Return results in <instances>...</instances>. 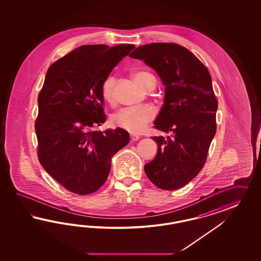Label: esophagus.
<instances>
[{
	"mask_svg": "<svg viewBox=\"0 0 261 261\" xmlns=\"http://www.w3.org/2000/svg\"><path fill=\"white\" fill-rule=\"evenodd\" d=\"M130 139H131L132 142H136V141H138L140 139V137L138 135L131 134L130 135Z\"/></svg>",
	"mask_w": 261,
	"mask_h": 261,
	"instance_id": "1",
	"label": "esophagus"
}]
</instances>
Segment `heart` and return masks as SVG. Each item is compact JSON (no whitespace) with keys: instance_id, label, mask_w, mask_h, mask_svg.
Here are the masks:
<instances>
[{"instance_id":"obj_1","label":"heart","mask_w":261,"mask_h":261,"mask_svg":"<svg viewBox=\"0 0 261 261\" xmlns=\"http://www.w3.org/2000/svg\"><path fill=\"white\" fill-rule=\"evenodd\" d=\"M135 81L143 88L148 90L156 86V79L148 71H137L134 73ZM116 77L109 75L104 79L101 84V96L103 100L113 104L115 101L114 88ZM155 117V110L150 105H142L137 108H123L111 118V123L115 127L123 129L132 134H139L147 126Z\"/></svg>"}]
</instances>
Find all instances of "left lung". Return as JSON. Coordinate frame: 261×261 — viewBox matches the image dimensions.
<instances>
[{
    "label": "left lung",
    "mask_w": 261,
    "mask_h": 261,
    "mask_svg": "<svg viewBox=\"0 0 261 261\" xmlns=\"http://www.w3.org/2000/svg\"><path fill=\"white\" fill-rule=\"evenodd\" d=\"M129 56L152 67L166 85L154 127L170 136L151 137L158 153L144 171L159 189L178 190L202 170L216 133L218 102L212 76L196 56L175 43L140 46Z\"/></svg>",
    "instance_id": "left-lung-1"
}]
</instances>
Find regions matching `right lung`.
Listing matches in <instances>:
<instances>
[{
  "label": "right lung",
  "mask_w": 261,
  "mask_h": 261,
  "mask_svg": "<svg viewBox=\"0 0 261 261\" xmlns=\"http://www.w3.org/2000/svg\"><path fill=\"white\" fill-rule=\"evenodd\" d=\"M84 45L48 68L38 95L35 120L40 164L69 191L86 195L100 189L111 159L128 144V132L93 130L106 120L101 84L113 68L134 48Z\"/></svg>",
  "instance_id": "add662e5"
}]
</instances>
